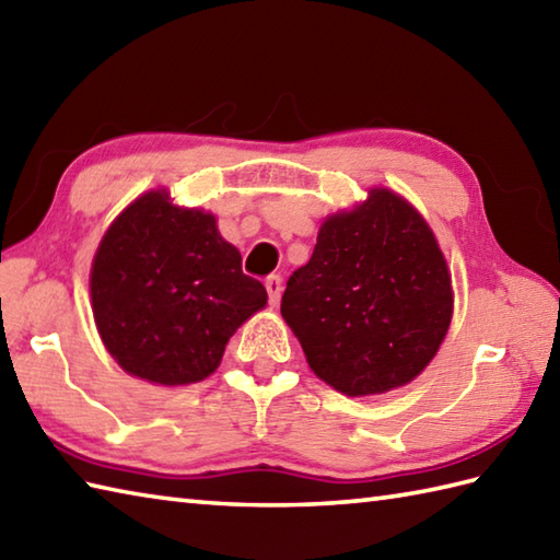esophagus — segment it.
I'll list each match as a JSON object with an SVG mask.
<instances>
[{
    "label": "esophagus",
    "mask_w": 560,
    "mask_h": 560,
    "mask_svg": "<svg viewBox=\"0 0 560 560\" xmlns=\"http://www.w3.org/2000/svg\"><path fill=\"white\" fill-rule=\"evenodd\" d=\"M267 293H269V305H279L281 301V291H283V281L279 273H271V277L265 281Z\"/></svg>",
    "instance_id": "obj_1"
}]
</instances>
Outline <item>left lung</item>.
Listing matches in <instances>:
<instances>
[{"label": "left lung", "mask_w": 560, "mask_h": 560, "mask_svg": "<svg viewBox=\"0 0 560 560\" xmlns=\"http://www.w3.org/2000/svg\"><path fill=\"white\" fill-rule=\"evenodd\" d=\"M281 315L319 380L349 397L383 395L411 383L447 335V261L421 213L375 187L319 225Z\"/></svg>", "instance_id": "1"}]
</instances>
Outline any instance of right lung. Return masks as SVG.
<instances>
[{
  "mask_svg": "<svg viewBox=\"0 0 560 560\" xmlns=\"http://www.w3.org/2000/svg\"><path fill=\"white\" fill-rule=\"evenodd\" d=\"M91 303L122 371L171 387L217 371L235 329L267 305V291L243 273L241 253L211 213L180 209L165 189H151L103 235Z\"/></svg>",
  "mask_w": 560,
  "mask_h": 560,
  "instance_id": "obj_1",
  "label": "right lung"
}]
</instances>
